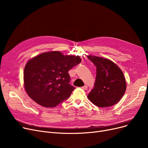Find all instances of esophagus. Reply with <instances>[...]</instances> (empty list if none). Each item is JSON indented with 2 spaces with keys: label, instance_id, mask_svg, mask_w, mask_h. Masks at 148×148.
I'll use <instances>...</instances> for the list:
<instances>
[{
  "label": "esophagus",
  "instance_id": "obj_1",
  "mask_svg": "<svg viewBox=\"0 0 148 148\" xmlns=\"http://www.w3.org/2000/svg\"><path fill=\"white\" fill-rule=\"evenodd\" d=\"M82 89H84V90H86V89H88V86H87V85H84V86H83V87H82Z\"/></svg>",
  "mask_w": 148,
  "mask_h": 148
}]
</instances>
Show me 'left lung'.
Instances as JSON below:
<instances>
[{
  "instance_id": "obj_1",
  "label": "left lung",
  "mask_w": 148,
  "mask_h": 148,
  "mask_svg": "<svg viewBox=\"0 0 148 148\" xmlns=\"http://www.w3.org/2000/svg\"><path fill=\"white\" fill-rule=\"evenodd\" d=\"M88 58L97 67L94 86L88 98L99 107L116 104L123 97L127 87L121 69L108 59L95 56Z\"/></svg>"
}]
</instances>
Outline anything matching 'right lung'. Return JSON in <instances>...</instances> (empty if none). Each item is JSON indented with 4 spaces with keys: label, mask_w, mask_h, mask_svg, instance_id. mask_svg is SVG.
Listing matches in <instances>:
<instances>
[{
    "label": "right lung",
    "mask_w": 148,
    "mask_h": 148,
    "mask_svg": "<svg viewBox=\"0 0 148 148\" xmlns=\"http://www.w3.org/2000/svg\"><path fill=\"white\" fill-rule=\"evenodd\" d=\"M77 56H64L59 51L43 53L30 59L24 70L28 95L45 107H54L67 99L75 88L69 84V69L81 62Z\"/></svg>",
    "instance_id": "1"
}]
</instances>
